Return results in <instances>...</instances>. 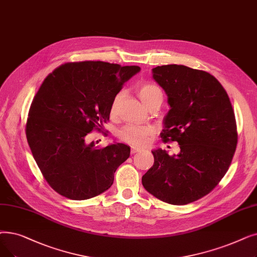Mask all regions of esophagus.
<instances>
[{"label":"esophagus","instance_id":"34e87169","mask_svg":"<svg viewBox=\"0 0 257 257\" xmlns=\"http://www.w3.org/2000/svg\"><path fill=\"white\" fill-rule=\"evenodd\" d=\"M142 149L140 148H137V147H131V154H135V153H138V152H141Z\"/></svg>","mask_w":257,"mask_h":257}]
</instances>
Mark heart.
<instances>
[{
	"instance_id": "heart-1",
	"label": "heart",
	"mask_w": 257,
	"mask_h": 257,
	"mask_svg": "<svg viewBox=\"0 0 257 257\" xmlns=\"http://www.w3.org/2000/svg\"><path fill=\"white\" fill-rule=\"evenodd\" d=\"M138 94L141 98V101L148 106L156 97H163L161 89L151 83H145L142 84L138 89ZM119 101V95H117L111 105V113H114L117 108V104ZM153 129L150 127H141V126H126L119 131V139L132 146H145L147 145L152 136H153Z\"/></svg>"
}]
</instances>
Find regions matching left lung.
Wrapping results in <instances>:
<instances>
[{
    "label": "left lung",
    "instance_id": "1",
    "mask_svg": "<svg viewBox=\"0 0 257 257\" xmlns=\"http://www.w3.org/2000/svg\"><path fill=\"white\" fill-rule=\"evenodd\" d=\"M152 77L170 106L162 139L177 142L181 151L152 150L154 164L142 184L165 203L187 205L213 190L228 171L237 145L235 116L224 87L206 71L171 64L155 67Z\"/></svg>",
    "mask_w": 257,
    "mask_h": 257
}]
</instances>
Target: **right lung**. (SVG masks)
I'll return each mask as SVG.
<instances>
[{
    "label": "right lung",
    "instance_id": "obj_1",
    "mask_svg": "<svg viewBox=\"0 0 257 257\" xmlns=\"http://www.w3.org/2000/svg\"><path fill=\"white\" fill-rule=\"evenodd\" d=\"M140 70L87 61L62 65L44 80L29 109L26 137L42 174L61 195L83 200L112 186L130 147L113 143L98 149L86 137L104 127L121 86Z\"/></svg>",
    "mask_w": 257,
    "mask_h": 257
}]
</instances>
